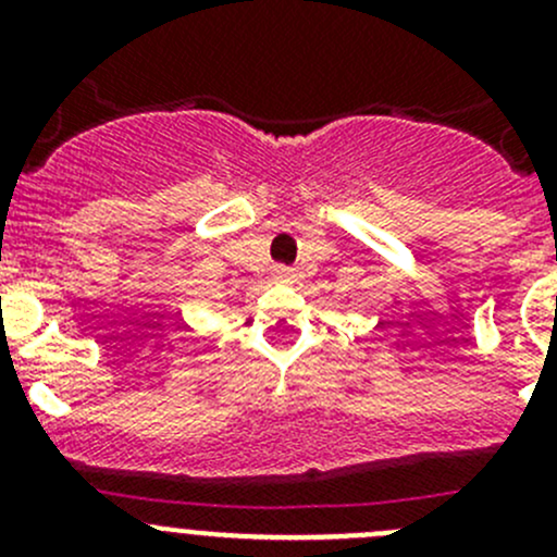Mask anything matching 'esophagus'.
<instances>
[{
	"instance_id": "1",
	"label": "esophagus",
	"mask_w": 557,
	"mask_h": 557,
	"mask_svg": "<svg viewBox=\"0 0 557 557\" xmlns=\"http://www.w3.org/2000/svg\"><path fill=\"white\" fill-rule=\"evenodd\" d=\"M272 274H274V280H280V283H294L296 280L294 267H283V263H277V267L272 269Z\"/></svg>"
}]
</instances>
